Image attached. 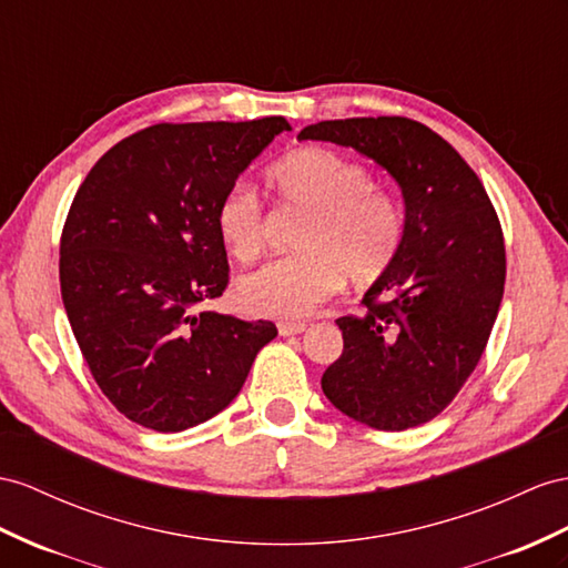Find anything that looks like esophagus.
<instances>
[{"mask_svg": "<svg viewBox=\"0 0 568 568\" xmlns=\"http://www.w3.org/2000/svg\"><path fill=\"white\" fill-rule=\"evenodd\" d=\"M304 331H307V324H304V322H281L278 324V333L283 338L300 336V333H304Z\"/></svg>", "mask_w": 568, "mask_h": 568, "instance_id": "34e87169", "label": "esophagus"}]
</instances>
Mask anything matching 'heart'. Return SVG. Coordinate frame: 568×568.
Instances as JSON below:
<instances>
[{"instance_id": "obj_1", "label": "heart", "mask_w": 568, "mask_h": 568, "mask_svg": "<svg viewBox=\"0 0 568 568\" xmlns=\"http://www.w3.org/2000/svg\"><path fill=\"white\" fill-rule=\"evenodd\" d=\"M278 196L310 217L297 232V254L273 258L242 275L235 297L244 312L271 318L307 316L343 285L369 283L394 258L400 213L372 172L336 151L310 145L271 170ZM215 230L227 254L252 261L264 246V213L250 186H232L215 206Z\"/></svg>"}]
</instances>
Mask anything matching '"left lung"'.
<instances>
[{
  "label": "left lung",
  "instance_id": "obj_1",
  "mask_svg": "<svg viewBox=\"0 0 568 568\" xmlns=\"http://www.w3.org/2000/svg\"><path fill=\"white\" fill-rule=\"evenodd\" d=\"M297 139L374 160L405 203L398 250L365 293L367 312L336 322L343 355L322 376L324 394L372 429L429 423L477 367L504 297V235L485 186L454 145L408 118L326 120Z\"/></svg>",
  "mask_w": 568,
  "mask_h": 568
}]
</instances>
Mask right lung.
I'll return each instance as SVG.
<instances>
[{
  "label": "right lung",
  "instance_id": "right-lung-1",
  "mask_svg": "<svg viewBox=\"0 0 568 568\" xmlns=\"http://www.w3.org/2000/svg\"><path fill=\"white\" fill-rule=\"evenodd\" d=\"M290 124H155L98 160L71 203L62 300L93 379L132 423L182 432L225 410L271 322L201 310L227 285L215 206Z\"/></svg>",
  "mask_w": 568,
  "mask_h": 568
}]
</instances>
